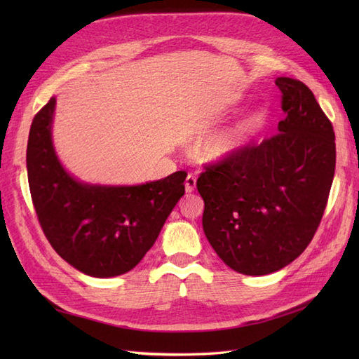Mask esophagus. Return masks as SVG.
Instances as JSON below:
<instances>
[{"instance_id":"obj_1","label":"esophagus","mask_w":359,"mask_h":359,"mask_svg":"<svg viewBox=\"0 0 359 359\" xmlns=\"http://www.w3.org/2000/svg\"><path fill=\"white\" fill-rule=\"evenodd\" d=\"M196 177L194 175H191L189 174L188 177H187V180H185V189H187V193L188 194H191V193H194V189H196Z\"/></svg>"}]
</instances>
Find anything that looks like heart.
Returning a JSON list of instances; mask_svg holds the SVG:
<instances>
[{
    "instance_id": "heart-1",
    "label": "heart",
    "mask_w": 359,
    "mask_h": 359,
    "mask_svg": "<svg viewBox=\"0 0 359 359\" xmlns=\"http://www.w3.org/2000/svg\"><path fill=\"white\" fill-rule=\"evenodd\" d=\"M264 120L265 112L262 109H256L233 123L217 129L202 142L199 149L201 156L210 162H224V160L234 157L253 139Z\"/></svg>"
}]
</instances>
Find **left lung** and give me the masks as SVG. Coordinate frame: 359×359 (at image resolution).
I'll return each instance as SVG.
<instances>
[{"instance_id": "obj_1", "label": "left lung", "mask_w": 359, "mask_h": 359, "mask_svg": "<svg viewBox=\"0 0 359 359\" xmlns=\"http://www.w3.org/2000/svg\"><path fill=\"white\" fill-rule=\"evenodd\" d=\"M274 83L285 112L278 134L197 179L205 236L230 269L248 276L284 269L307 248L337 163L333 126L313 93L294 79Z\"/></svg>"}]
</instances>
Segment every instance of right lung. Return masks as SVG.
I'll return each mask as SVG.
<instances>
[{"instance_id": "1", "label": "right lung", "mask_w": 359, "mask_h": 359, "mask_svg": "<svg viewBox=\"0 0 359 359\" xmlns=\"http://www.w3.org/2000/svg\"><path fill=\"white\" fill-rule=\"evenodd\" d=\"M55 97L34 117L27 179L38 220L53 250L94 278L128 273L154 245L165 220L185 194V171L142 185H97L66 171L53 148Z\"/></svg>"}]
</instances>
